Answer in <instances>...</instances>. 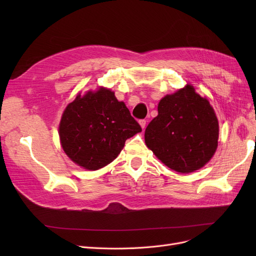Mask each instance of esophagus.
<instances>
[{
    "label": "esophagus",
    "instance_id": "34e87169",
    "mask_svg": "<svg viewBox=\"0 0 256 256\" xmlns=\"http://www.w3.org/2000/svg\"><path fill=\"white\" fill-rule=\"evenodd\" d=\"M138 124H140L141 128L144 130L145 127H146V120H138Z\"/></svg>",
    "mask_w": 256,
    "mask_h": 256
}]
</instances>
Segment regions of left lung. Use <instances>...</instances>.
Returning a JSON list of instances; mask_svg holds the SVG:
<instances>
[{"instance_id":"left-lung-1","label":"left lung","mask_w":256,"mask_h":256,"mask_svg":"<svg viewBox=\"0 0 256 256\" xmlns=\"http://www.w3.org/2000/svg\"><path fill=\"white\" fill-rule=\"evenodd\" d=\"M145 144L162 164L178 173L206 166L218 147L219 122L206 97L186 84L158 104V115L145 130Z\"/></svg>"}]
</instances>
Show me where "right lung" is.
<instances>
[{
	"mask_svg": "<svg viewBox=\"0 0 256 256\" xmlns=\"http://www.w3.org/2000/svg\"><path fill=\"white\" fill-rule=\"evenodd\" d=\"M141 131L125 102L104 86L79 92L65 108L58 126L62 148L74 164L88 171L111 164L127 138Z\"/></svg>",
	"mask_w": 256,
	"mask_h": 256,
	"instance_id": "obj_1",
	"label": "right lung"
}]
</instances>
